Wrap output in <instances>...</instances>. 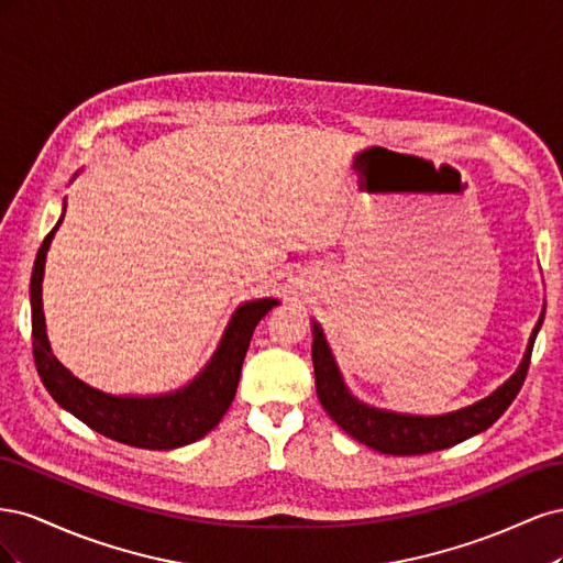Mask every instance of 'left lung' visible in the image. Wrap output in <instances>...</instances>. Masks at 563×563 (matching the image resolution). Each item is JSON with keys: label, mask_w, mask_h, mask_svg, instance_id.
<instances>
[{"label": "left lung", "mask_w": 563, "mask_h": 563, "mask_svg": "<svg viewBox=\"0 0 563 563\" xmlns=\"http://www.w3.org/2000/svg\"><path fill=\"white\" fill-rule=\"evenodd\" d=\"M544 310L533 327L531 338L523 352L519 368L509 376L496 391L488 397L474 401L465 408H457L451 413L441 416H411L387 411V408L368 406L356 399L350 387L343 380L335 356L329 347V340L323 335L319 321H312V364H314V385L317 397L340 428H343L352 439L362 441L373 451L387 455H422L460 444L474 434L488 430L496 422L507 406L515 401L523 385L528 364H531V352L536 335L542 327Z\"/></svg>", "instance_id": "1"}]
</instances>
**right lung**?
Listing matches in <instances>:
<instances>
[{
    "label": "right lung",
    "instance_id": "obj_1",
    "mask_svg": "<svg viewBox=\"0 0 563 563\" xmlns=\"http://www.w3.org/2000/svg\"><path fill=\"white\" fill-rule=\"evenodd\" d=\"M63 213L56 228L42 242L30 279V308H32V354L37 373L65 411H70L91 430L100 432L119 444L152 451H168L187 446L211 432L223 420L240 385L242 364L258 321L279 305L277 298L249 300L234 310L223 331V338L197 376L180 389L166 395H108L73 376L51 352L46 335V319L42 305L44 265L51 242L63 223Z\"/></svg>",
    "mask_w": 563,
    "mask_h": 563
}]
</instances>
